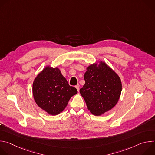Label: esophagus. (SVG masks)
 Segmentation results:
<instances>
[{"label":"esophagus","mask_w":155,"mask_h":155,"mask_svg":"<svg viewBox=\"0 0 155 155\" xmlns=\"http://www.w3.org/2000/svg\"><path fill=\"white\" fill-rule=\"evenodd\" d=\"M75 87L77 88V91H79V90H80V88H79V87H80V85H79V84H77V85H76V86H75Z\"/></svg>","instance_id":"esophagus-1"}]
</instances>
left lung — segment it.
Returning <instances> with one entry per match:
<instances>
[{
	"instance_id": "left-lung-1",
	"label": "left lung",
	"mask_w": 155,
	"mask_h": 155,
	"mask_svg": "<svg viewBox=\"0 0 155 155\" xmlns=\"http://www.w3.org/2000/svg\"><path fill=\"white\" fill-rule=\"evenodd\" d=\"M85 84L80 90L88 110L99 116L111 110L118 102L122 90L118 75L103 62L87 68Z\"/></svg>"
}]
</instances>
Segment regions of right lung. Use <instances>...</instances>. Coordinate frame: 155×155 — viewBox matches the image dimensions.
Segmentation results:
<instances>
[{"label":"right lung","mask_w":155,"mask_h":155,"mask_svg":"<svg viewBox=\"0 0 155 155\" xmlns=\"http://www.w3.org/2000/svg\"><path fill=\"white\" fill-rule=\"evenodd\" d=\"M36 104L51 115L62 112L71 97L77 93L57 68L46 67L35 78L32 86Z\"/></svg>","instance_id":"1"}]
</instances>
